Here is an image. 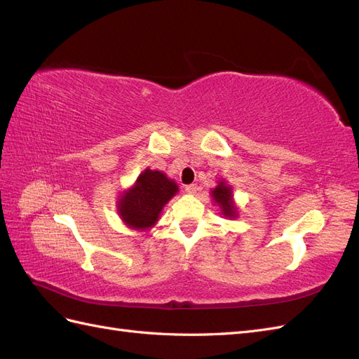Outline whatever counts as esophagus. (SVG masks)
Segmentation results:
<instances>
[{
    "label": "esophagus",
    "instance_id": "1",
    "mask_svg": "<svg viewBox=\"0 0 359 359\" xmlns=\"http://www.w3.org/2000/svg\"><path fill=\"white\" fill-rule=\"evenodd\" d=\"M186 191L190 193V194H194L198 191V186H196V184H189V186H186Z\"/></svg>",
    "mask_w": 359,
    "mask_h": 359
}]
</instances>
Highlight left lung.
I'll use <instances>...</instances> for the list:
<instances>
[{"instance_id": "obj_1", "label": "left lung", "mask_w": 359, "mask_h": 359, "mask_svg": "<svg viewBox=\"0 0 359 359\" xmlns=\"http://www.w3.org/2000/svg\"><path fill=\"white\" fill-rule=\"evenodd\" d=\"M212 198L214 201L220 205V208L223 211V215L226 217H235V208L232 203V191L231 189L224 186V182H220V186H217L212 190Z\"/></svg>"}]
</instances>
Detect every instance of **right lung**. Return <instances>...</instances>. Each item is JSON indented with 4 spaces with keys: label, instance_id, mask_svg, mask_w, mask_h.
<instances>
[{
    "label": "right lung",
    "instance_id": "add662e5",
    "mask_svg": "<svg viewBox=\"0 0 359 359\" xmlns=\"http://www.w3.org/2000/svg\"><path fill=\"white\" fill-rule=\"evenodd\" d=\"M177 191V184L165 173L147 169L137 178L135 187L119 201V215L130 227L145 229L157 222L163 206Z\"/></svg>",
    "mask_w": 359,
    "mask_h": 359
}]
</instances>
